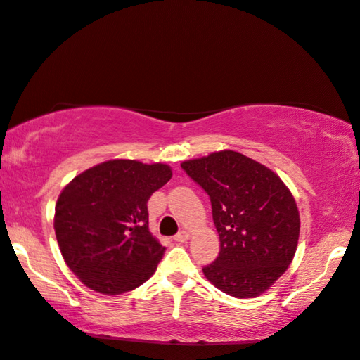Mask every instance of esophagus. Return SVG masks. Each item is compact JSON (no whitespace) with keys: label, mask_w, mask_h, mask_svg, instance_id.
<instances>
[{"label":"esophagus","mask_w":360,"mask_h":360,"mask_svg":"<svg viewBox=\"0 0 360 360\" xmlns=\"http://www.w3.org/2000/svg\"><path fill=\"white\" fill-rule=\"evenodd\" d=\"M188 238H189V234L186 233V231H180L179 234H175V236H174V240H175V242H179V243L186 242Z\"/></svg>","instance_id":"esophagus-1"}]
</instances>
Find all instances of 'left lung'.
<instances>
[{"mask_svg":"<svg viewBox=\"0 0 360 360\" xmlns=\"http://www.w3.org/2000/svg\"><path fill=\"white\" fill-rule=\"evenodd\" d=\"M181 169L210 195L220 237L219 257L203 266L205 277L238 299L266 291L297 248L300 219L290 189L266 166L234 150L189 160Z\"/></svg>","mask_w":360,"mask_h":360,"instance_id":"obj_1","label":"left lung"}]
</instances>
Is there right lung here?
Here are the masks:
<instances>
[{"label":"right lung","instance_id":"add662e5","mask_svg":"<svg viewBox=\"0 0 360 360\" xmlns=\"http://www.w3.org/2000/svg\"><path fill=\"white\" fill-rule=\"evenodd\" d=\"M171 177L167 165L109 160L63 189L55 236L68 266L87 288L122 294L155 273L166 248L149 233L148 200Z\"/></svg>","mask_w":360,"mask_h":360}]
</instances>
